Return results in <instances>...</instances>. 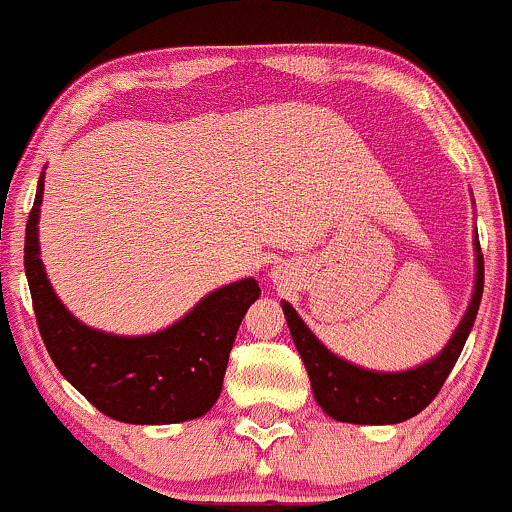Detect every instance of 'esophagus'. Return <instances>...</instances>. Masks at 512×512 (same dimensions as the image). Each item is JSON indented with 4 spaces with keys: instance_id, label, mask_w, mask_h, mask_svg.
<instances>
[{
    "instance_id": "obj_1",
    "label": "esophagus",
    "mask_w": 512,
    "mask_h": 512,
    "mask_svg": "<svg viewBox=\"0 0 512 512\" xmlns=\"http://www.w3.org/2000/svg\"><path fill=\"white\" fill-rule=\"evenodd\" d=\"M271 278H274V281H281V278H278V274H274Z\"/></svg>"
}]
</instances>
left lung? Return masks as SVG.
<instances>
[{"label":"left lung","mask_w":512,"mask_h":512,"mask_svg":"<svg viewBox=\"0 0 512 512\" xmlns=\"http://www.w3.org/2000/svg\"><path fill=\"white\" fill-rule=\"evenodd\" d=\"M475 248V286L468 309H465L461 323L454 335L442 347V352L423 361L420 366L406 368V371H373L352 364V361L338 357L328 349L309 326L300 319L295 307L283 300V314H286L290 335L300 352L312 380V392L316 404L323 413L333 420L354 425H394L404 423L425 409L437 397L439 387L449 378L451 368L461 357L465 340L472 331L477 309H480L482 288H484V260L480 252V238H472Z\"/></svg>","instance_id":"left-lung-1"}]
</instances>
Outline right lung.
<instances>
[{
  "label": "right lung",
  "instance_id": "right-lung-1",
  "mask_svg": "<svg viewBox=\"0 0 512 512\" xmlns=\"http://www.w3.org/2000/svg\"><path fill=\"white\" fill-rule=\"evenodd\" d=\"M42 193L44 172L25 226V276L42 340L63 378L120 423L167 425L205 416L222 394L229 352L260 283L250 276L226 283L163 331H99L68 312L47 278L37 229Z\"/></svg>",
  "mask_w": 512,
  "mask_h": 512
}]
</instances>
